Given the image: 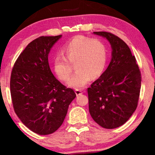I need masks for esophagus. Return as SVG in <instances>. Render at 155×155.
Returning a JSON list of instances; mask_svg holds the SVG:
<instances>
[{
    "mask_svg": "<svg viewBox=\"0 0 155 155\" xmlns=\"http://www.w3.org/2000/svg\"><path fill=\"white\" fill-rule=\"evenodd\" d=\"M75 93H76V94H77V96H78V95H80V94H82L83 91L81 90H75Z\"/></svg>",
    "mask_w": 155,
    "mask_h": 155,
    "instance_id": "34e87169",
    "label": "esophagus"
}]
</instances>
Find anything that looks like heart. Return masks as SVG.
<instances>
[{
  "label": "heart",
  "instance_id": "obj_1",
  "mask_svg": "<svg viewBox=\"0 0 155 155\" xmlns=\"http://www.w3.org/2000/svg\"><path fill=\"white\" fill-rule=\"evenodd\" d=\"M62 55H56L52 60L54 72L59 79L66 81L71 74L72 66L77 70L68 82L74 89L82 88L91 78L99 77L107 63V48L97 38L77 36L65 43L61 48Z\"/></svg>",
  "mask_w": 155,
  "mask_h": 155
}]
</instances>
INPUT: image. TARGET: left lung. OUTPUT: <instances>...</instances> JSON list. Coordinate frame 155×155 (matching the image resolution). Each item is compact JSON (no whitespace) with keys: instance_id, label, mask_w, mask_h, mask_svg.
Returning a JSON list of instances; mask_svg holds the SVG:
<instances>
[{"instance_id":"obj_1","label":"left lung","mask_w":155,"mask_h":155,"mask_svg":"<svg viewBox=\"0 0 155 155\" xmlns=\"http://www.w3.org/2000/svg\"><path fill=\"white\" fill-rule=\"evenodd\" d=\"M94 33L106 38L112 52L108 68L87 89L89 111L97 124L112 129L124 124L137 108L141 72L124 41L109 32Z\"/></svg>"}]
</instances>
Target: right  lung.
Returning <instances> with one entry per match:
<instances>
[{"label":"right lung","instance_id":"right-lung-1","mask_svg":"<svg viewBox=\"0 0 155 155\" xmlns=\"http://www.w3.org/2000/svg\"><path fill=\"white\" fill-rule=\"evenodd\" d=\"M41 36L28 44L15 61L10 80L14 111L23 124L39 135L61 127L76 94L54 77L48 54L61 38Z\"/></svg>","mask_w":155,"mask_h":155}]
</instances>
